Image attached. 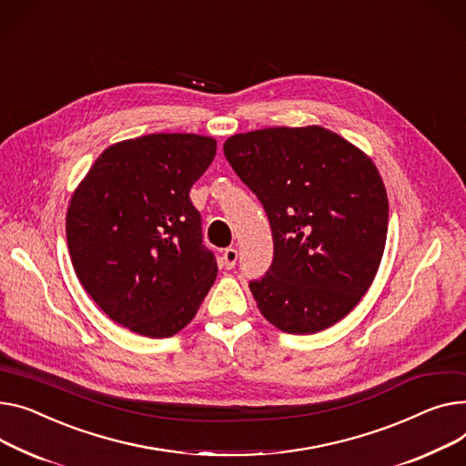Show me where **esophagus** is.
Instances as JSON below:
<instances>
[{
  "mask_svg": "<svg viewBox=\"0 0 466 466\" xmlns=\"http://www.w3.org/2000/svg\"><path fill=\"white\" fill-rule=\"evenodd\" d=\"M236 262H238V251L234 249V247H230V249H227L223 253V266L227 269H232L236 266Z\"/></svg>",
  "mask_w": 466,
  "mask_h": 466,
  "instance_id": "1",
  "label": "esophagus"
}]
</instances>
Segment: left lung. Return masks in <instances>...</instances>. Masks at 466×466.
<instances>
[{
	"instance_id": "1",
	"label": "left lung",
	"mask_w": 466,
	"mask_h": 466,
	"mask_svg": "<svg viewBox=\"0 0 466 466\" xmlns=\"http://www.w3.org/2000/svg\"><path fill=\"white\" fill-rule=\"evenodd\" d=\"M223 149L271 227L273 262L249 283L264 319L294 335L345 319L386 247L388 195L375 163L319 126L241 133Z\"/></svg>"
}]
</instances>
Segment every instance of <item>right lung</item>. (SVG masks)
Instances as JSON below:
<instances>
[{"label":"right lung","mask_w":466,"mask_h":466,"mask_svg":"<svg viewBox=\"0 0 466 466\" xmlns=\"http://www.w3.org/2000/svg\"><path fill=\"white\" fill-rule=\"evenodd\" d=\"M217 151L211 137L157 133L117 142L71 197L67 243L84 290L119 326L163 339L187 326L217 262L189 198Z\"/></svg>","instance_id":"1"}]
</instances>
